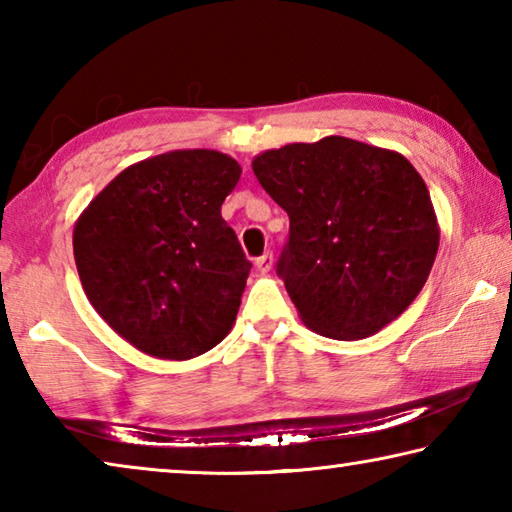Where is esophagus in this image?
Returning a JSON list of instances; mask_svg holds the SVG:
<instances>
[{"mask_svg": "<svg viewBox=\"0 0 512 512\" xmlns=\"http://www.w3.org/2000/svg\"><path fill=\"white\" fill-rule=\"evenodd\" d=\"M255 266H257L259 273H268V271H271V268H273V253H264L262 257H257Z\"/></svg>", "mask_w": 512, "mask_h": 512, "instance_id": "34e87169", "label": "esophagus"}]
</instances>
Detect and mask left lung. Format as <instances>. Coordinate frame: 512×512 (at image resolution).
I'll return each instance as SVG.
<instances>
[{
  "mask_svg": "<svg viewBox=\"0 0 512 512\" xmlns=\"http://www.w3.org/2000/svg\"><path fill=\"white\" fill-rule=\"evenodd\" d=\"M253 171L289 214L277 275L309 329L366 339L418 298L440 228L427 185L402 153L329 135L259 153Z\"/></svg>",
  "mask_w": 512,
  "mask_h": 512,
  "instance_id": "obj_1",
  "label": "left lung"
}]
</instances>
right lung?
I'll list each match as a JSON object with an SVG mask.
<instances>
[{
    "mask_svg": "<svg viewBox=\"0 0 512 512\" xmlns=\"http://www.w3.org/2000/svg\"><path fill=\"white\" fill-rule=\"evenodd\" d=\"M241 167L212 149H180L126 167L74 225L85 296L133 348L185 361L235 325L250 262L221 205Z\"/></svg>",
    "mask_w": 512,
    "mask_h": 512,
    "instance_id": "obj_1",
    "label": "right lung"
}]
</instances>
